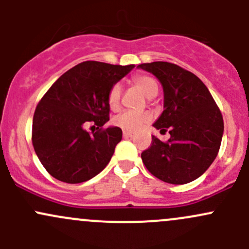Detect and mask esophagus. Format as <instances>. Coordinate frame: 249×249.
<instances>
[{
    "label": "esophagus",
    "instance_id": "34e87169",
    "mask_svg": "<svg viewBox=\"0 0 249 249\" xmlns=\"http://www.w3.org/2000/svg\"><path fill=\"white\" fill-rule=\"evenodd\" d=\"M123 136H124L125 139H129V137L134 136V134H132V132H130V131H124V132H123Z\"/></svg>",
    "mask_w": 249,
    "mask_h": 249
}]
</instances>
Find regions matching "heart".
<instances>
[{
	"label": "heart",
	"mask_w": 249,
	"mask_h": 249,
	"mask_svg": "<svg viewBox=\"0 0 249 249\" xmlns=\"http://www.w3.org/2000/svg\"><path fill=\"white\" fill-rule=\"evenodd\" d=\"M134 83L140 88L141 91L148 97L157 96L158 94V83L153 79L152 77L140 74V76L134 77ZM120 97H122V87L120 84L115 83L109 88L108 94H107V104L109 108L117 110L120 106ZM150 120V114L145 112H135V110H125L120 113L113 119V124L115 126L120 127L124 131H136L143 124H147Z\"/></svg>",
	"instance_id": "1"
}]
</instances>
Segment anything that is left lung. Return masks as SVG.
Masks as SVG:
<instances>
[{
  "label": "left lung",
  "instance_id": "obj_1",
  "mask_svg": "<svg viewBox=\"0 0 249 249\" xmlns=\"http://www.w3.org/2000/svg\"><path fill=\"white\" fill-rule=\"evenodd\" d=\"M139 69L159 79L164 90V112L153 126L166 132L162 142L152 137L142 152L143 164L159 179L185 184L202 175L219 152L224 123L207 87L194 73L165 61L141 64Z\"/></svg>",
  "mask_w": 249,
  "mask_h": 249
}]
</instances>
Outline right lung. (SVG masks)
Listing matches in <instances>:
<instances>
[{
  "instance_id": "add662e5",
  "label": "right lung",
  "mask_w": 249,
  "mask_h": 249,
  "mask_svg": "<svg viewBox=\"0 0 249 249\" xmlns=\"http://www.w3.org/2000/svg\"><path fill=\"white\" fill-rule=\"evenodd\" d=\"M134 67L80 62L44 94L32 120V144L53 177L76 184L91 179L107 166L123 136L118 126L102 129L109 120L107 94ZM90 122L99 129L92 135L85 129Z\"/></svg>"
}]
</instances>
